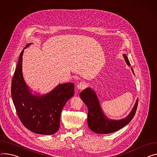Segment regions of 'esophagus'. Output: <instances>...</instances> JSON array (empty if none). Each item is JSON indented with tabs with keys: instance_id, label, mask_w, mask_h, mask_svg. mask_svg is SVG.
Here are the masks:
<instances>
[{
	"instance_id": "34e87169",
	"label": "esophagus",
	"mask_w": 157,
	"mask_h": 157,
	"mask_svg": "<svg viewBox=\"0 0 157 157\" xmlns=\"http://www.w3.org/2000/svg\"><path fill=\"white\" fill-rule=\"evenodd\" d=\"M87 86V84L85 82H80L77 85V88L79 90H84V88H86V87Z\"/></svg>"
}]
</instances>
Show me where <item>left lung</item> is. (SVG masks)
I'll return each instance as SVG.
<instances>
[{
    "label": "left lung",
    "mask_w": 157,
    "mask_h": 157,
    "mask_svg": "<svg viewBox=\"0 0 157 157\" xmlns=\"http://www.w3.org/2000/svg\"><path fill=\"white\" fill-rule=\"evenodd\" d=\"M126 63L128 66L130 63L127 56L123 54ZM132 71L133 70L132 67ZM134 73V72H133ZM80 98L88 107V125L93 132L99 134H108L119 130L121 128L129 123L134 117L138 107L137 101L132 111L126 118L120 120H109L104 116V114L99 106L97 96L91 88H87L82 91Z\"/></svg>",
    "instance_id": "left-lung-1"
}]
</instances>
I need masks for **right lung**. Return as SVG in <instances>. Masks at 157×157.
I'll use <instances>...</instances> for the list:
<instances>
[{
  "label": "right lung",
  "instance_id": "obj_1",
  "mask_svg": "<svg viewBox=\"0 0 157 157\" xmlns=\"http://www.w3.org/2000/svg\"><path fill=\"white\" fill-rule=\"evenodd\" d=\"M23 52L24 50L20 54L11 84V95L17 116L29 130L40 135H52L59 128L64 105L75 94V84H61L46 95H33L22 76Z\"/></svg>",
  "mask_w": 157,
  "mask_h": 157
}]
</instances>
